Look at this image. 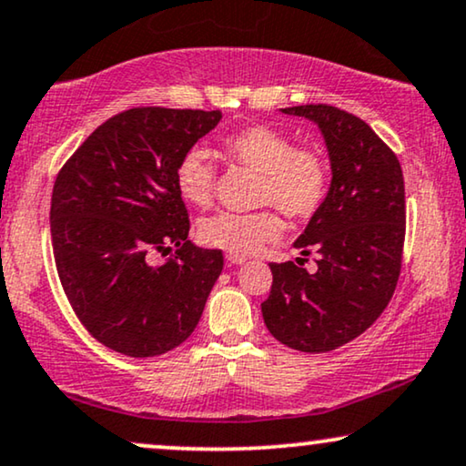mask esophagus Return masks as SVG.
Returning a JSON list of instances; mask_svg holds the SVG:
<instances>
[{
	"instance_id": "34e87169",
	"label": "esophagus",
	"mask_w": 466,
	"mask_h": 466,
	"mask_svg": "<svg viewBox=\"0 0 466 466\" xmlns=\"http://www.w3.org/2000/svg\"><path fill=\"white\" fill-rule=\"evenodd\" d=\"M227 261L231 265H241V263H246L248 258L241 257V255H227Z\"/></svg>"
}]
</instances>
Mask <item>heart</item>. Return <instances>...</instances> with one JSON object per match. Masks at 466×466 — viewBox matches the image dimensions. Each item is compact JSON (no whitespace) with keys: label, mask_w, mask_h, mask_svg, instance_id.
Segmentation results:
<instances>
[{"label":"heart","mask_w":466,"mask_h":466,"mask_svg":"<svg viewBox=\"0 0 466 466\" xmlns=\"http://www.w3.org/2000/svg\"><path fill=\"white\" fill-rule=\"evenodd\" d=\"M222 149L228 158L261 173L257 201L274 203L289 218H312L329 192L328 158L312 147H298L291 137L269 126H248L225 137ZM214 167L208 154L190 147L175 167V188L186 203L208 208L214 198ZM282 235L276 211L252 214L218 211L198 225V239L228 255H255L265 244Z\"/></svg>","instance_id":"obj_1"}]
</instances>
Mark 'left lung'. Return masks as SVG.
<instances>
[{"mask_svg":"<svg viewBox=\"0 0 466 466\" xmlns=\"http://www.w3.org/2000/svg\"><path fill=\"white\" fill-rule=\"evenodd\" d=\"M282 113L319 126L331 184L293 244L304 257L319 252L317 271L293 261L271 263L274 282L261 304L263 321L289 349L328 353L364 334L394 295L407 222L402 168L370 126L351 113L329 105Z\"/></svg>","mask_w":466,"mask_h":466,"instance_id":"left-lung-1","label":"left lung"}]
</instances>
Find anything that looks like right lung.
<instances>
[{
	"label": "right lung",
	"mask_w": 466,
	"mask_h": 466,
	"mask_svg": "<svg viewBox=\"0 0 466 466\" xmlns=\"http://www.w3.org/2000/svg\"><path fill=\"white\" fill-rule=\"evenodd\" d=\"M220 111L138 106L106 119L59 171L51 241L64 293L96 340L130 358H156L195 331L220 250L188 239L175 167L214 130ZM178 248L152 266V251Z\"/></svg>",
	"instance_id": "obj_1"
}]
</instances>
